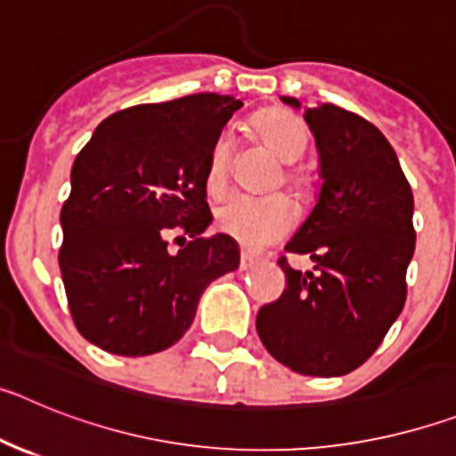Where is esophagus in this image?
Masks as SVG:
<instances>
[{"label":"esophagus","mask_w":456,"mask_h":456,"mask_svg":"<svg viewBox=\"0 0 456 456\" xmlns=\"http://www.w3.org/2000/svg\"><path fill=\"white\" fill-rule=\"evenodd\" d=\"M257 263H260L257 257L248 256V253H241V257H240V269H241V272H248V269L256 267Z\"/></svg>","instance_id":"obj_1"}]
</instances>
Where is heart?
<instances>
[{
	"instance_id": "1",
	"label": "heart",
	"mask_w": 456,
	"mask_h": 456,
	"mask_svg": "<svg viewBox=\"0 0 456 456\" xmlns=\"http://www.w3.org/2000/svg\"><path fill=\"white\" fill-rule=\"evenodd\" d=\"M253 132L283 159L288 167L283 180L292 187L304 184V173L292 162L304 155L308 146V130L304 120L297 118L285 109H269L253 118ZM231 134H221L209 151L205 168V191L209 196L224 193L231 171ZM297 224V208L283 193L272 196H235L216 209V228L224 235L232 237L248 251H260L272 247L273 241L283 240Z\"/></svg>"
}]
</instances>
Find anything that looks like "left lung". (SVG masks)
<instances>
[{"label": "left lung", "instance_id": "8db88e82", "mask_svg": "<svg viewBox=\"0 0 456 456\" xmlns=\"http://www.w3.org/2000/svg\"><path fill=\"white\" fill-rule=\"evenodd\" d=\"M301 107L297 98H283ZM320 151L322 191L288 253H308L315 272L278 257L288 288L257 310L256 329L278 363L310 377L363 365L404 308L413 191L393 146L363 116L324 102L304 111Z\"/></svg>", "mask_w": 456, "mask_h": 456}]
</instances>
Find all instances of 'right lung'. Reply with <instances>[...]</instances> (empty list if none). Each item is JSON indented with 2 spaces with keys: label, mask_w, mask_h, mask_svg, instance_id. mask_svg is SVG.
<instances>
[{
  "label": "right lung",
  "mask_w": 456,
  "mask_h": 456,
  "mask_svg": "<svg viewBox=\"0 0 456 456\" xmlns=\"http://www.w3.org/2000/svg\"><path fill=\"white\" fill-rule=\"evenodd\" d=\"M240 107L216 93L136 104L104 118L77 155L59 267L72 322L95 347L164 352L191 326L203 289L240 267L231 237H203L209 151ZM175 232L190 241L171 256Z\"/></svg>",
  "instance_id": "1"
}]
</instances>
